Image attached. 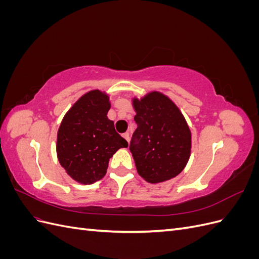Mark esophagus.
Instances as JSON below:
<instances>
[{"label": "esophagus", "instance_id": "esophagus-1", "mask_svg": "<svg viewBox=\"0 0 259 259\" xmlns=\"http://www.w3.org/2000/svg\"><path fill=\"white\" fill-rule=\"evenodd\" d=\"M122 136L125 138V140H126L127 143L130 142V134H128V133H124V134H123Z\"/></svg>", "mask_w": 259, "mask_h": 259}]
</instances>
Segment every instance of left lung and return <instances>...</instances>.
<instances>
[{"instance_id":"obj_1","label":"left lung","mask_w":259,"mask_h":259,"mask_svg":"<svg viewBox=\"0 0 259 259\" xmlns=\"http://www.w3.org/2000/svg\"><path fill=\"white\" fill-rule=\"evenodd\" d=\"M137 128L130 150L137 173L159 184L176 177L191 154V131L177 105L158 91L132 98Z\"/></svg>"}]
</instances>
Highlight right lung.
Returning a JSON list of instances; mask_svg holds the SVG:
<instances>
[{"mask_svg":"<svg viewBox=\"0 0 259 259\" xmlns=\"http://www.w3.org/2000/svg\"><path fill=\"white\" fill-rule=\"evenodd\" d=\"M111 107L105 91L85 93L62 117L57 132L56 153L60 165L74 182L90 185L103 178L109 159L126 140L107 116Z\"/></svg>","mask_w":259,"mask_h":259,"instance_id":"obj_1","label":"right lung"}]
</instances>
